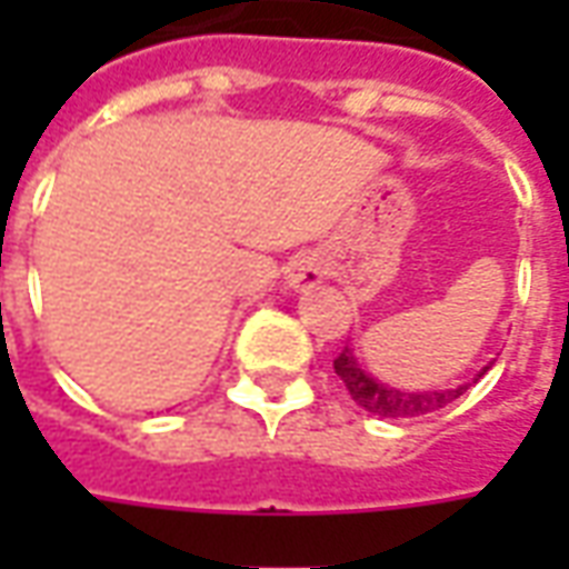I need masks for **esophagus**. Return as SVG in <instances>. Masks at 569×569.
<instances>
[{"instance_id": "34e87169", "label": "esophagus", "mask_w": 569, "mask_h": 569, "mask_svg": "<svg viewBox=\"0 0 569 569\" xmlns=\"http://www.w3.org/2000/svg\"><path fill=\"white\" fill-rule=\"evenodd\" d=\"M286 283L292 286V289H310V286H320L322 283L320 261L313 259V256H298V259H292L289 261V268H286Z\"/></svg>"}]
</instances>
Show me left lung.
<instances>
[{
	"mask_svg": "<svg viewBox=\"0 0 569 569\" xmlns=\"http://www.w3.org/2000/svg\"><path fill=\"white\" fill-rule=\"evenodd\" d=\"M490 366L493 362H488L485 369L478 371L472 381L451 387V390H396L390 383L371 378L369 371L359 366L353 347L347 345L338 353V359H335V375L345 381V387L353 396V402L371 411V415H378V418H423V415H432L439 408L451 406L453 399H460L472 383H478V378L488 375Z\"/></svg>",
	"mask_w": 569,
	"mask_h": 569,
	"instance_id": "8db88e82",
	"label": "left lung"
}]
</instances>
